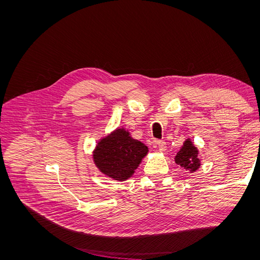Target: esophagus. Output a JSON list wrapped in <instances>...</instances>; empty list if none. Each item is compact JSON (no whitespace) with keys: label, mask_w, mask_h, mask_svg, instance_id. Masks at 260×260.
Segmentation results:
<instances>
[{"label":"esophagus","mask_w":260,"mask_h":260,"mask_svg":"<svg viewBox=\"0 0 260 260\" xmlns=\"http://www.w3.org/2000/svg\"><path fill=\"white\" fill-rule=\"evenodd\" d=\"M153 145L155 148L159 149V152H165L166 151V143L164 142L161 140H155L153 142Z\"/></svg>","instance_id":"esophagus-1"}]
</instances>
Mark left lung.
<instances>
[{
	"label": "left lung",
	"mask_w": 260,
	"mask_h": 260,
	"mask_svg": "<svg viewBox=\"0 0 260 260\" xmlns=\"http://www.w3.org/2000/svg\"><path fill=\"white\" fill-rule=\"evenodd\" d=\"M175 161L181 168L190 172H195L201 167V158L199 155V149L193 143L191 139H186L182 147L177 153Z\"/></svg>",
	"instance_id": "8db88e82"
}]
</instances>
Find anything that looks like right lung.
<instances>
[{"instance_id":"right-lung-1","label":"right lung","mask_w":260,"mask_h":260,"mask_svg":"<svg viewBox=\"0 0 260 260\" xmlns=\"http://www.w3.org/2000/svg\"><path fill=\"white\" fill-rule=\"evenodd\" d=\"M148 148L124 128L102 138L93 151V161L102 174L117 181L128 180L147 155Z\"/></svg>"}]
</instances>
